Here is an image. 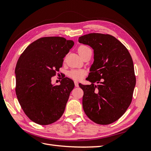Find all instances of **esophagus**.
<instances>
[{
	"label": "esophagus",
	"instance_id": "obj_1",
	"mask_svg": "<svg viewBox=\"0 0 151 151\" xmlns=\"http://www.w3.org/2000/svg\"><path fill=\"white\" fill-rule=\"evenodd\" d=\"M75 86L76 87H78V82L77 81H75Z\"/></svg>",
	"mask_w": 151,
	"mask_h": 151
}]
</instances>
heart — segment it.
Wrapping results in <instances>:
<instances>
[{"label": "heart", "instance_id": "heart-1", "mask_svg": "<svg viewBox=\"0 0 151 151\" xmlns=\"http://www.w3.org/2000/svg\"><path fill=\"white\" fill-rule=\"evenodd\" d=\"M89 50H91V49H89L88 47L86 45H81L79 47L78 49V52L80 55H81L82 54H83ZM84 71H83L82 70H72L69 73V76L70 77L74 80H76V81H81V80H82V78L84 77Z\"/></svg>", "mask_w": 151, "mask_h": 151}]
</instances>
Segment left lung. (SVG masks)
<instances>
[{"label": "left lung", "instance_id": "left-lung-1", "mask_svg": "<svg viewBox=\"0 0 151 151\" xmlns=\"http://www.w3.org/2000/svg\"><path fill=\"white\" fill-rule=\"evenodd\" d=\"M79 43L93 49L94 62L87 81L78 84L84 91L82 106L86 115L99 124L118 120L132 102L136 76L133 61L123 43L109 34L91 33Z\"/></svg>", "mask_w": 151, "mask_h": 151}]
</instances>
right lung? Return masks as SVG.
<instances>
[{"mask_svg": "<svg viewBox=\"0 0 151 151\" xmlns=\"http://www.w3.org/2000/svg\"><path fill=\"white\" fill-rule=\"evenodd\" d=\"M74 45L62 37H45L29 45L15 67V92L24 114L34 123L52 124L62 117L70 93L71 79L63 78L54 86L51 78L62 67L63 58Z\"/></svg>", "mask_w": 151, "mask_h": 151, "instance_id": "1", "label": "right lung"}]
</instances>
